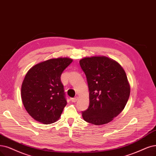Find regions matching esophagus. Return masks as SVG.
I'll return each instance as SVG.
<instances>
[{
	"label": "esophagus",
	"instance_id": "esophagus-1",
	"mask_svg": "<svg viewBox=\"0 0 156 156\" xmlns=\"http://www.w3.org/2000/svg\"><path fill=\"white\" fill-rule=\"evenodd\" d=\"M78 97L76 96V97H74V98H71V101H72V102H76L77 100H78Z\"/></svg>",
	"mask_w": 156,
	"mask_h": 156
}]
</instances>
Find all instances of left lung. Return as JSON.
I'll return each mask as SVG.
<instances>
[{
	"label": "left lung",
	"instance_id": "obj_1",
	"mask_svg": "<svg viewBox=\"0 0 156 156\" xmlns=\"http://www.w3.org/2000/svg\"><path fill=\"white\" fill-rule=\"evenodd\" d=\"M89 87V106L82 112L83 119L96 125L108 123L125 108L130 85L123 69L105 56L87 57L80 60Z\"/></svg>",
	"mask_w": 156,
	"mask_h": 156
}]
</instances>
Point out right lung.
<instances>
[{"label": "right lung", "instance_id": "1", "mask_svg": "<svg viewBox=\"0 0 156 156\" xmlns=\"http://www.w3.org/2000/svg\"><path fill=\"white\" fill-rule=\"evenodd\" d=\"M73 60L58 58L39 63L31 68L22 84L23 105L30 116L44 124L58 119L67 105L61 74Z\"/></svg>", "mask_w": 156, "mask_h": 156}]
</instances>
